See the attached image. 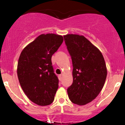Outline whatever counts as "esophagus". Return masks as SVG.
Returning a JSON list of instances; mask_svg holds the SVG:
<instances>
[{
    "mask_svg": "<svg viewBox=\"0 0 125 125\" xmlns=\"http://www.w3.org/2000/svg\"><path fill=\"white\" fill-rule=\"evenodd\" d=\"M58 78H59V81H61L62 80V74L59 75V76H58Z\"/></svg>",
    "mask_w": 125,
    "mask_h": 125,
    "instance_id": "34e87169",
    "label": "esophagus"
}]
</instances>
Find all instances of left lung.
I'll return each instance as SVG.
<instances>
[{"label":"left lung","instance_id":"left-lung-1","mask_svg":"<svg viewBox=\"0 0 125 125\" xmlns=\"http://www.w3.org/2000/svg\"><path fill=\"white\" fill-rule=\"evenodd\" d=\"M64 38L73 66L68 96L73 103L84 105L94 100L103 88L107 76L105 61L101 51L84 36L71 34Z\"/></svg>","mask_w":125,"mask_h":125}]
</instances>
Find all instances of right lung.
Listing matches in <instances>:
<instances>
[{
	"label": "right lung",
	"mask_w": 125,
	"mask_h": 125,
	"mask_svg": "<svg viewBox=\"0 0 125 125\" xmlns=\"http://www.w3.org/2000/svg\"><path fill=\"white\" fill-rule=\"evenodd\" d=\"M63 42V37L42 34L29 44L21 53L17 76L27 98L39 106L51 104L59 87L51 57Z\"/></svg>",
	"instance_id": "1"
}]
</instances>
